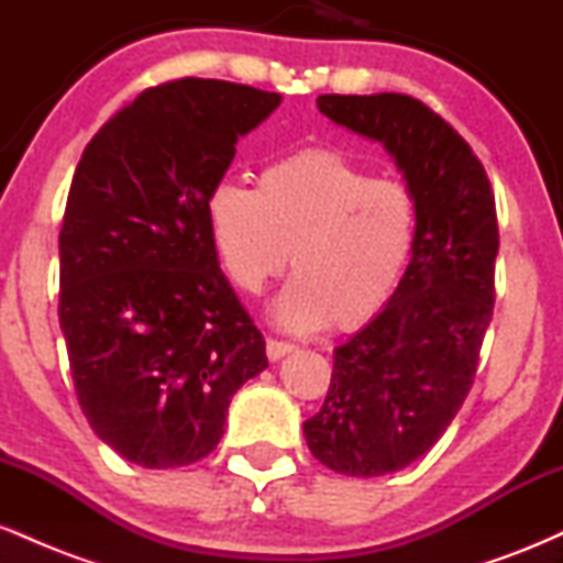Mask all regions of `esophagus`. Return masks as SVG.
Segmentation results:
<instances>
[{
  "label": "esophagus",
  "instance_id": "esophagus-1",
  "mask_svg": "<svg viewBox=\"0 0 563 563\" xmlns=\"http://www.w3.org/2000/svg\"><path fill=\"white\" fill-rule=\"evenodd\" d=\"M294 352V344H288V341H277V339H269L267 341V357L277 363L280 357H286V354Z\"/></svg>",
  "mask_w": 563,
  "mask_h": 563
}]
</instances>
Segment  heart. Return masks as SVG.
Returning <instances> with one entry per match:
<instances>
[{
  "label": "heart",
  "instance_id": "b5f03b06",
  "mask_svg": "<svg viewBox=\"0 0 563 563\" xmlns=\"http://www.w3.org/2000/svg\"><path fill=\"white\" fill-rule=\"evenodd\" d=\"M206 228L243 294H262L290 256L296 277L273 301L277 325L357 331L397 294L416 249L418 198L333 147H303L264 166L256 190L211 187Z\"/></svg>",
  "mask_w": 563,
  "mask_h": 563
}]
</instances>
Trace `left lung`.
Returning a JSON list of instances; mask_svg holds the SVG:
<instances>
[{
    "label": "left lung",
    "instance_id": "1",
    "mask_svg": "<svg viewBox=\"0 0 563 563\" xmlns=\"http://www.w3.org/2000/svg\"><path fill=\"white\" fill-rule=\"evenodd\" d=\"M318 108L380 142L418 198L397 294L335 349L325 402L303 421L322 466L384 476L434 448L474 384L495 303V196L468 142L416 97L320 95Z\"/></svg>",
    "mask_w": 563,
    "mask_h": 563
}]
</instances>
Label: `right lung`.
Wrapping results in <instances>:
<instances>
[{
    "label": "right lung",
    "mask_w": 563,
    "mask_h": 563,
    "mask_svg": "<svg viewBox=\"0 0 563 563\" xmlns=\"http://www.w3.org/2000/svg\"><path fill=\"white\" fill-rule=\"evenodd\" d=\"M277 92L217 79L145 89L84 147L60 230V331L89 426L142 468L217 448L228 407L267 367L219 269L206 198Z\"/></svg>",
    "instance_id": "obj_1"
}]
</instances>
